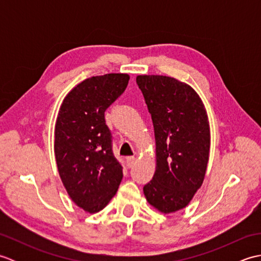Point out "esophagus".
Wrapping results in <instances>:
<instances>
[{"mask_svg":"<svg viewBox=\"0 0 261 261\" xmlns=\"http://www.w3.org/2000/svg\"><path fill=\"white\" fill-rule=\"evenodd\" d=\"M125 162H126V166L129 168H131L132 166L135 165V162H136V158L135 157H126V159H125Z\"/></svg>","mask_w":261,"mask_h":261,"instance_id":"34e87169","label":"esophagus"}]
</instances>
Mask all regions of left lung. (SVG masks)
Instances as JSON below:
<instances>
[{
  "mask_svg": "<svg viewBox=\"0 0 261 261\" xmlns=\"http://www.w3.org/2000/svg\"><path fill=\"white\" fill-rule=\"evenodd\" d=\"M151 114L157 167L143 187L147 201L163 213L176 212L201 187L210 152V125L191 86L168 76L137 77Z\"/></svg>",
  "mask_w": 261,
  "mask_h": 261,
  "instance_id": "8db88e82",
  "label": "left lung"
}]
</instances>
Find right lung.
<instances>
[{"instance_id":"add662e5","label":"right lung","mask_w":261,"mask_h":261,"mask_svg":"<svg viewBox=\"0 0 261 261\" xmlns=\"http://www.w3.org/2000/svg\"><path fill=\"white\" fill-rule=\"evenodd\" d=\"M126 74L94 76L64 98L55 127L57 167L70 198L95 213L111 201L123 177L104 112L125 91Z\"/></svg>"}]
</instances>
